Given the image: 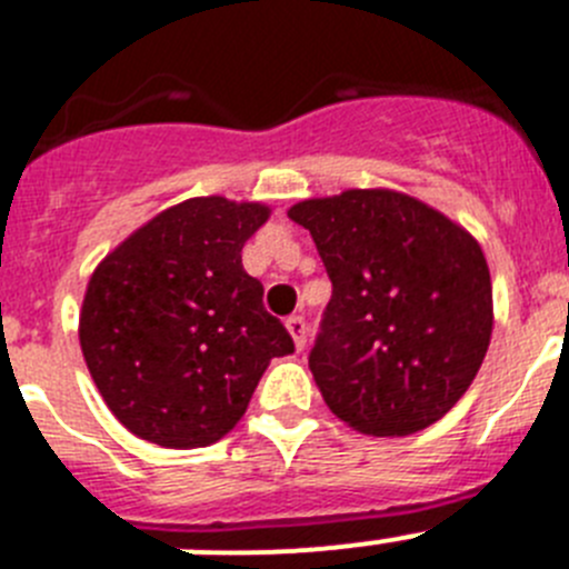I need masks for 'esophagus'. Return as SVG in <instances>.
<instances>
[{"instance_id":"esophagus-1","label":"esophagus","mask_w":569,"mask_h":569,"mask_svg":"<svg viewBox=\"0 0 569 569\" xmlns=\"http://www.w3.org/2000/svg\"><path fill=\"white\" fill-rule=\"evenodd\" d=\"M288 332H290V338H293L296 349H305V343H307V321L301 319V316H290V319H288Z\"/></svg>"}]
</instances>
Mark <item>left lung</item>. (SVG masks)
Masks as SVG:
<instances>
[{
	"label": "left lung",
	"instance_id": "left-lung-1",
	"mask_svg": "<svg viewBox=\"0 0 569 569\" xmlns=\"http://www.w3.org/2000/svg\"><path fill=\"white\" fill-rule=\"evenodd\" d=\"M332 281L310 372L332 415L372 437L437 423L468 392L493 332L491 270L477 239L395 189L290 206Z\"/></svg>",
	"mask_w": 569,
	"mask_h": 569
}]
</instances>
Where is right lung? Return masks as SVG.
I'll return each instance as SVG.
<instances>
[{
  "instance_id": "add662e5",
  "label": "right lung",
  "mask_w": 569,
  "mask_h": 569,
  "mask_svg": "<svg viewBox=\"0 0 569 569\" xmlns=\"http://www.w3.org/2000/svg\"><path fill=\"white\" fill-rule=\"evenodd\" d=\"M270 206L191 197L129 233L92 270L78 341L103 403L134 437L202 448L242 420L293 338L262 307L242 248Z\"/></svg>"
}]
</instances>
